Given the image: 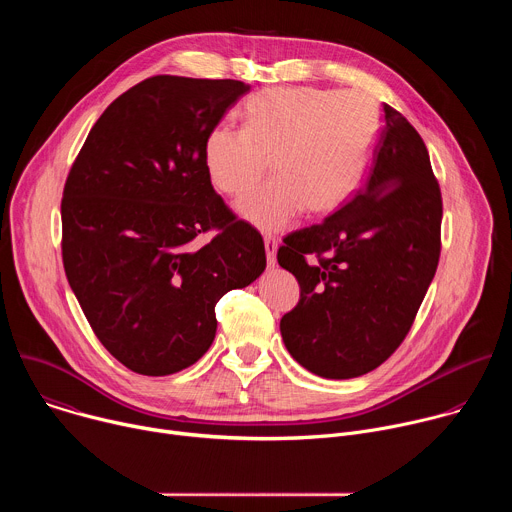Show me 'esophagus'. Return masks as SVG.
Returning <instances> with one entry per match:
<instances>
[{
    "label": "esophagus",
    "instance_id": "34e87169",
    "mask_svg": "<svg viewBox=\"0 0 512 512\" xmlns=\"http://www.w3.org/2000/svg\"><path fill=\"white\" fill-rule=\"evenodd\" d=\"M265 253H267V265H275V253H277V241L273 237H265Z\"/></svg>",
    "mask_w": 512,
    "mask_h": 512
}]
</instances>
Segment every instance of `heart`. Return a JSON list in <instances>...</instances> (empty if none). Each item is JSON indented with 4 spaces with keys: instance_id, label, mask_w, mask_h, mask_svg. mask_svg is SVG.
Returning a JSON list of instances; mask_svg holds the SVG:
<instances>
[{
    "instance_id": "obj_1",
    "label": "heart",
    "mask_w": 512,
    "mask_h": 512,
    "mask_svg": "<svg viewBox=\"0 0 512 512\" xmlns=\"http://www.w3.org/2000/svg\"><path fill=\"white\" fill-rule=\"evenodd\" d=\"M243 129L214 127L204 141L210 184L241 198L269 170L275 178L239 204L265 233L285 229L304 210L326 216L356 190L377 127V103L362 91L275 87L243 107Z\"/></svg>"
}]
</instances>
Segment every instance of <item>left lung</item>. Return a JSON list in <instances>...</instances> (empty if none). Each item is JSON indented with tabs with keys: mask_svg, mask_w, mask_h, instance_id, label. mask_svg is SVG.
Returning a JSON list of instances; mask_svg holds the SVG:
<instances>
[{
	"mask_svg": "<svg viewBox=\"0 0 512 512\" xmlns=\"http://www.w3.org/2000/svg\"><path fill=\"white\" fill-rule=\"evenodd\" d=\"M383 111L362 188L277 251L300 283L281 338L324 379L367 375L401 346L440 261L442 192L427 148L397 109Z\"/></svg>",
	"mask_w": 512,
	"mask_h": 512,
	"instance_id": "1",
	"label": "left lung"
}]
</instances>
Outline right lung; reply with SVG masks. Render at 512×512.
<instances>
[{"mask_svg": "<svg viewBox=\"0 0 512 512\" xmlns=\"http://www.w3.org/2000/svg\"><path fill=\"white\" fill-rule=\"evenodd\" d=\"M247 91L231 79H145L105 109L68 172L66 279L95 336L137 375L194 364L214 340L216 302L265 269L261 235L204 168L206 135ZM210 230L206 246L191 243Z\"/></svg>", "mask_w": 512, "mask_h": 512, "instance_id": "add662e5", "label": "right lung"}]
</instances>
